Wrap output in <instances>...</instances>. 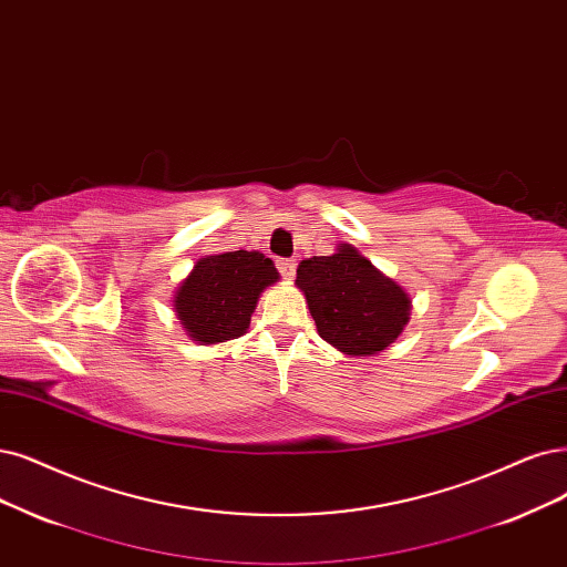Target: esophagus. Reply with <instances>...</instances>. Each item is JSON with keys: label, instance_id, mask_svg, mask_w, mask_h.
Returning <instances> with one entry per match:
<instances>
[{"label": "esophagus", "instance_id": "1", "mask_svg": "<svg viewBox=\"0 0 567 567\" xmlns=\"http://www.w3.org/2000/svg\"><path fill=\"white\" fill-rule=\"evenodd\" d=\"M278 270H280V276L285 280H291V278H295V272H297V261L295 259H280Z\"/></svg>", "mask_w": 567, "mask_h": 567}]
</instances>
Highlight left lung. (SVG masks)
Segmentation results:
<instances>
[{
    "instance_id": "1",
    "label": "left lung",
    "mask_w": 567,
    "mask_h": 567,
    "mask_svg": "<svg viewBox=\"0 0 567 567\" xmlns=\"http://www.w3.org/2000/svg\"><path fill=\"white\" fill-rule=\"evenodd\" d=\"M297 285L320 337L346 354L367 358L385 350L409 322L406 291L352 245H341L331 257L301 261Z\"/></svg>"
}]
</instances>
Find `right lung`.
<instances>
[{"label":"right lung","instance_id":"add662e5","mask_svg":"<svg viewBox=\"0 0 567 567\" xmlns=\"http://www.w3.org/2000/svg\"><path fill=\"white\" fill-rule=\"evenodd\" d=\"M278 270L259 251H224L200 259L175 297L188 337L209 343L238 339L247 331L261 291L278 282Z\"/></svg>","mask_w":567,"mask_h":567}]
</instances>
